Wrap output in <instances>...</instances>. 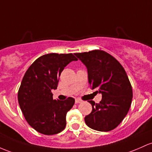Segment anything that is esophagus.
I'll list each match as a JSON object with an SVG mask.
<instances>
[{
    "mask_svg": "<svg viewBox=\"0 0 152 152\" xmlns=\"http://www.w3.org/2000/svg\"><path fill=\"white\" fill-rule=\"evenodd\" d=\"M75 102H76V104H79V103H81V102H82V101H81V99H76V100H75Z\"/></svg>",
    "mask_w": 152,
    "mask_h": 152,
    "instance_id": "34e87169",
    "label": "esophagus"
}]
</instances>
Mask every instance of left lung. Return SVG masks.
Masks as SVG:
<instances>
[{"instance_id": "obj_1", "label": "left lung", "mask_w": 152, "mask_h": 152, "mask_svg": "<svg viewBox=\"0 0 152 152\" xmlns=\"http://www.w3.org/2000/svg\"><path fill=\"white\" fill-rule=\"evenodd\" d=\"M75 55L87 68L91 89L102 95L99 103L88 101L92 110L84 118L85 123L98 131L115 129L126 116L132 102V86L127 73L115 58L104 50Z\"/></svg>"}]
</instances>
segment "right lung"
I'll list each match as a JSON object with an SVG mask.
<instances>
[{
	"label": "right lung",
	"mask_w": 152,
	"mask_h": 152,
	"mask_svg": "<svg viewBox=\"0 0 152 152\" xmlns=\"http://www.w3.org/2000/svg\"><path fill=\"white\" fill-rule=\"evenodd\" d=\"M77 60L72 53H48L38 58L25 73L18 91V101L26 122L37 132L50 136L65 129L66 114L75 99H53L51 90L57 89L64 68Z\"/></svg>",
	"instance_id": "add662e5"
}]
</instances>
